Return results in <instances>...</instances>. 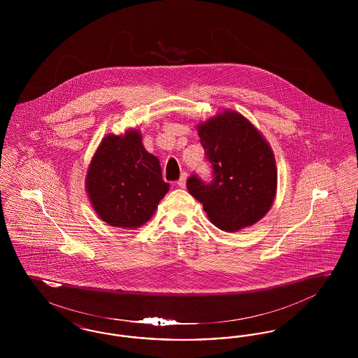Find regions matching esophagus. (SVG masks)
Returning <instances> with one entry per match:
<instances>
[{
    "mask_svg": "<svg viewBox=\"0 0 358 358\" xmlns=\"http://www.w3.org/2000/svg\"><path fill=\"white\" fill-rule=\"evenodd\" d=\"M187 174L184 171L182 174H181V177H180V180L177 181V185L180 187H185V185H187Z\"/></svg>",
    "mask_w": 358,
    "mask_h": 358,
    "instance_id": "34e87169",
    "label": "esophagus"
}]
</instances>
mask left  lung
<instances>
[{
  "instance_id": "8db88e82",
  "label": "left lung",
  "mask_w": 358,
  "mask_h": 358,
  "mask_svg": "<svg viewBox=\"0 0 358 358\" xmlns=\"http://www.w3.org/2000/svg\"><path fill=\"white\" fill-rule=\"evenodd\" d=\"M212 180L192 174L189 193L199 200L209 220L234 232L259 222L271 208L276 192L273 150L255 127L235 111L199 124Z\"/></svg>"
}]
</instances>
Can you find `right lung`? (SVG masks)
<instances>
[{"label": "right lung", "mask_w": 358, "mask_h": 358, "mask_svg": "<svg viewBox=\"0 0 358 358\" xmlns=\"http://www.w3.org/2000/svg\"><path fill=\"white\" fill-rule=\"evenodd\" d=\"M85 187L103 222L136 228L153 216L169 184L162 178L158 158L145 150L141 134L130 130L103 139L88 168Z\"/></svg>", "instance_id": "right-lung-1"}]
</instances>
